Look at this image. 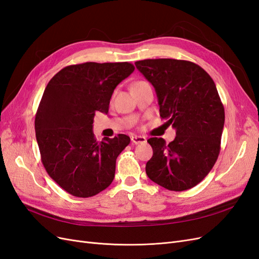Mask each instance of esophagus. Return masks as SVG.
<instances>
[{
  "label": "esophagus",
  "mask_w": 259,
  "mask_h": 259,
  "mask_svg": "<svg viewBox=\"0 0 259 259\" xmlns=\"http://www.w3.org/2000/svg\"><path fill=\"white\" fill-rule=\"evenodd\" d=\"M131 140H132V143L135 144V145H137V144H143V143H146V142H147V139H146L145 136H137V135L132 136Z\"/></svg>",
  "instance_id": "1"
}]
</instances>
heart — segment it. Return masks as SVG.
Returning <instances> with one entry per match:
<instances>
[{"mask_svg":"<svg viewBox=\"0 0 259 259\" xmlns=\"http://www.w3.org/2000/svg\"><path fill=\"white\" fill-rule=\"evenodd\" d=\"M136 83H139V82H136ZM136 83H135V84H136Z\"/></svg>","mask_w":259,"mask_h":259,"instance_id":"b5f03b06","label":"heart"}]
</instances>
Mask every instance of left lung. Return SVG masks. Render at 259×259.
Here are the masks:
<instances>
[{"mask_svg":"<svg viewBox=\"0 0 259 259\" xmlns=\"http://www.w3.org/2000/svg\"><path fill=\"white\" fill-rule=\"evenodd\" d=\"M135 66L153 85L161 117L176 130L168 145L163 138L148 139L153 155L146 173L167 190L191 189L206 177L221 151L225 109L216 85L188 60L145 59Z\"/></svg>","mask_w":259,"mask_h":259,"instance_id":"8db88e82","label":"left lung"}]
</instances>
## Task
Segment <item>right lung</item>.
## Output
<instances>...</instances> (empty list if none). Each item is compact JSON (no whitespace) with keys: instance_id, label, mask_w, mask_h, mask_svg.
I'll return each mask as SVG.
<instances>
[{"instance_id":"right-lung-1","label":"right lung","mask_w":259,"mask_h":259,"mask_svg":"<svg viewBox=\"0 0 259 259\" xmlns=\"http://www.w3.org/2000/svg\"><path fill=\"white\" fill-rule=\"evenodd\" d=\"M135 70L130 62H84L61 69L45 88L34 127L48 174L77 198H90L110 186L115 161L131 138L119 134L97 142V111L108 113L117 84Z\"/></svg>"}]
</instances>
